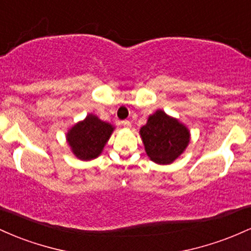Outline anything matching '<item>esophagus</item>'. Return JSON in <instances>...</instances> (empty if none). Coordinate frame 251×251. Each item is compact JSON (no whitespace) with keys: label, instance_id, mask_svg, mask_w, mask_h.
Here are the masks:
<instances>
[{"label":"esophagus","instance_id":"34e87169","mask_svg":"<svg viewBox=\"0 0 251 251\" xmlns=\"http://www.w3.org/2000/svg\"><path fill=\"white\" fill-rule=\"evenodd\" d=\"M122 125H123V126H126V128H129V126H131V123H130V121L125 120V121H122Z\"/></svg>","mask_w":251,"mask_h":251}]
</instances>
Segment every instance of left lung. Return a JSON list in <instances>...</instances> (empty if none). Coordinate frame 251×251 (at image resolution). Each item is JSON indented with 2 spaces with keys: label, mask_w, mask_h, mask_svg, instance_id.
<instances>
[{
  "label": "left lung",
  "mask_w": 251,
  "mask_h": 251,
  "mask_svg": "<svg viewBox=\"0 0 251 251\" xmlns=\"http://www.w3.org/2000/svg\"><path fill=\"white\" fill-rule=\"evenodd\" d=\"M147 155L160 165L172 163L190 142L187 128L161 110L149 116L140 130Z\"/></svg>",
  "instance_id": "8db88e82"
}]
</instances>
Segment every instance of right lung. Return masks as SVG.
<instances>
[{
	"label": "right lung",
	"mask_w": 251,
	"mask_h": 251,
	"mask_svg": "<svg viewBox=\"0 0 251 251\" xmlns=\"http://www.w3.org/2000/svg\"><path fill=\"white\" fill-rule=\"evenodd\" d=\"M114 130V126L103 122L95 115H89L67 133V141L75 155L80 160L95 159L102 153Z\"/></svg>",
	"instance_id": "add662e5"
}]
</instances>
